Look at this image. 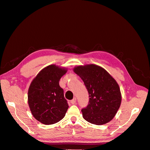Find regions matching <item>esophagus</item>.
<instances>
[{"label":"esophagus","instance_id":"esophagus-1","mask_svg":"<svg viewBox=\"0 0 150 150\" xmlns=\"http://www.w3.org/2000/svg\"><path fill=\"white\" fill-rule=\"evenodd\" d=\"M76 98H74L72 99V100L71 101V103L72 104H74L76 103Z\"/></svg>","mask_w":150,"mask_h":150}]
</instances>
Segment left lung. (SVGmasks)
<instances>
[{
  "mask_svg": "<svg viewBox=\"0 0 150 150\" xmlns=\"http://www.w3.org/2000/svg\"><path fill=\"white\" fill-rule=\"evenodd\" d=\"M73 71L83 81L89 93L88 105L81 110L83 118L96 125L111 121L121 103L116 81L104 68L96 64L76 66Z\"/></svg>",
  "mask_w": 150,
  "mask_h": 150,
  "instance_id": "8db88e82",
  "label": "left lung"
}]
</instances>
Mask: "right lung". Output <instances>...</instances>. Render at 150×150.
Wrapping results in <instances>:
<instances>
[{
  "label": "right lung",
  "mask_w": 150,
  "mask_h": 150,
  "mask_svg": "<svg viewBox=\"0 0 150 150\" xmlns=\"http://www.w3.org/2000/svg\"><path fill=\"white\" fill-rule=\"evenodd\" d=\"M67 71L65 67L49 65L40 71L30 84V110L35 120L44 125L56 123L65 116L69 106L59 82Z\"/></svg>",
  "instance_id": "right-lung-1"
}]
</instances>
